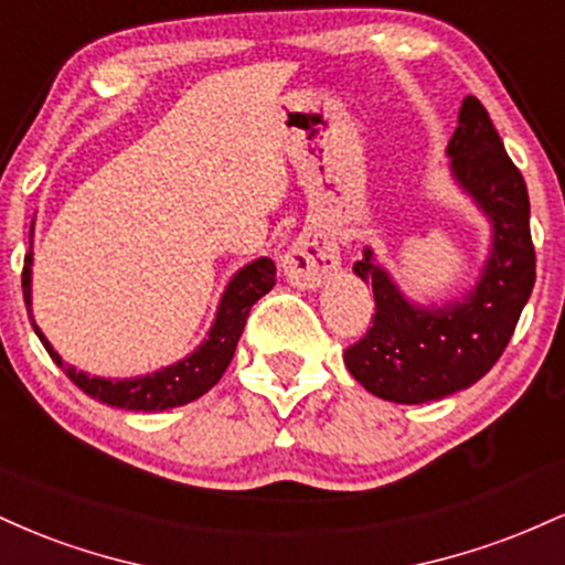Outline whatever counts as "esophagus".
I'll return each instance as SVG.
<instances>
[{
  "label": "esophagus",
  "instance_id": "34e87169",
  "mask_svg": "<svg viewBox=\"0 0 565 565\" xmlns=\"http://www.w3.org/2000/svg\"><path fill=\"white\" fill-rule=\"evenodd\" d=\"M284 276L295 287L316 289L340 270V246L321 231H305L284 255Z\"/></svg>",
  "mask_w": 565,
  "mask_h": 565
}]
</instances>
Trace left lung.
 Segmentation results:
<instances>
[{"mask_svg":"<svg viewBox=\"0 0 565 565\" xmlns=\"http://www.w3.org/2000/svg\"><path fill=\"white\" fill-rule=\"evenodd\" d=\"M451 174L491 223V252L462 300L440 308L408 302L374 252L353 265L372 284V327L345 350V366L369 393L393 404H427L465 391L508 348L536 278L529 191L478 97H465L449 148Z\"/></svg>","mask_w":565,"mask_h":565,"instance_id":"left-lung-1","label":"left lung"}]
</instances>
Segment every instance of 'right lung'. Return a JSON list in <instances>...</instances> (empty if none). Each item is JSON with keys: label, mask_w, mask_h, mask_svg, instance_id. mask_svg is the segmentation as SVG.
<instances>
[{"label": "right lung", "mask_w": 565, "mask_h": 565, "mask_svg": "<svg viewBox=\"0 0 565 565\" xmlns=\"http://www.w3.org/2000/svg\"><path fill=\"white\" fill-rule=\"evenodd\" d=\"M31 236H34V223H31ZM31 263H34V252L29 249L23 260V300L25 310H29L31 327L39 340H42L44 350L50 359L66 372V377L74 382L79 391H84L89 398L100 401V404L129 408V412H164V408H174L196 401L199 395L217 385L223 372L228 369L233 353H236L238 337L244 332L246 316H249L252 305L268 295L276 284V265L270 257H260V260L244 265L231 284L223 291V300L217 305L215 323H212L210 337L185 355L178 364L159 369V372L146 374V377H129V380H106V377H89V374L76 372L66 361L57 355V350L50 345L47 337L39 332L34 316H31Z\"/></svg>", "instance_id": "obj_1"}]
</instances>
